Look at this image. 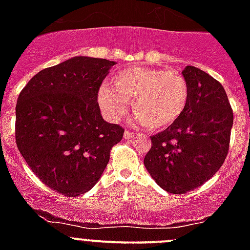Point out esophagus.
Wrapping results in <instances>:
<instances>
[{"label":"esophagus","mask_w":250,"mask_h":250,"mask_svg":"<svg viewBox=\"0 0 250 250\" xmlns=\"http://www.w3.org/2000/svg\"><path fill=\"white\" fill-rule=\"evenodd\" d=\"M136 135H138V134H135V132H131V131H129V130H126V131L124 132V138H125V139H131V138H135Z\"/></svg>","instance_id":"1"}]
</instances>
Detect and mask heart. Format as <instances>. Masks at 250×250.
Here are the masks:
<instances>
[{"instance_id": "1", "label": "heart", "mask_w": 250, "mask_h": 250, "mask_svg": "<svg viewBox=\"0 0 250 250\" xmlns=\"http://www.w3.org/2000/svg\"><path fill=\"white\" fill-rule=\"evenodd\" d=\"M131 101L139 123L150 130H164L185 111L189 86L175 70L132 66L115 75L112 86L103 85L99 89V106L114 123L126 115Z\"/></svg>"}]
</instances>
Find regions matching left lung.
<instances>
[{
    "instance_id": "8db88e82",
    "label": "left lung",
    "mask_w": 250,
    "mask_h": 250,
    "mask_svg": "<svg viewBox=\"0 0 250 250\" xmlns=\"http://www.w3.org/2000/svg\"><path fill=\"white\" fill-rule=\"evenodd\" d=\"M185 111L171 126L151 136L144 159L150 176L164 190L184 194L204 184L220 169L229 150L233 110L219 81L187 66Z\"/></svg>"
}]
</instances>
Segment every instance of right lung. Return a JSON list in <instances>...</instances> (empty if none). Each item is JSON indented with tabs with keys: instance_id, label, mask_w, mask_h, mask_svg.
Instances as JSON below:
<instances>
[{
	"instance_id": "right-lung-1",
	"label": "right lung",
	"mask_w": 250,
	"mask_h": 250,
	"mask_svg": "<svg viewBox=\"0 0 250 250\" xmlns=\"http://www.w3.org/2000/svg\"><path fill=\"white\" fill-rule=\"evenodd\" d=\"M115 61L75 56L35 75L16 105V144L31 170L65 196L92 189L124 129L101 116L98 92Z\"/></svg>"
}]
</instances>
